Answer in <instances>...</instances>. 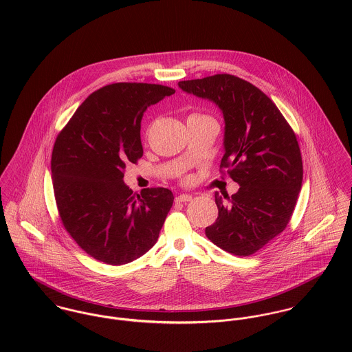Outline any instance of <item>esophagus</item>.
<instances>
[{
    "instance_id": "34e87169",
    "label": "esophagus",
    "mask_w": 352,
    "mask_h": 352,
    "mask_svg": "<svg viewBox=\"0 0 352 352\" xmlns=\"http://www.w3.org/2000/svg\"><path fill=\"white\" fill-rule=\"evenodd\" d=\"M191 199H192V195H190V194H180L179 197H176V201H179V203H186Z\"/></svg>"
}]
</instances>
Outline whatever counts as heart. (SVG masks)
<instances>
[{
	"label": "heart",
	"mask_w": 352,
	"mask_h": 352,
	"mask_svg": "<svg viewBox=\"0 0 352 352\" xmlns=\"http://www.w3.org/2000/svg\"><path fill=\"white\" fill-rule=\"evenodd\" d=\"M192 116H204V115H192Z\"/></svg>",
	"instance_id": "b5f03b06"
}]
</instances>
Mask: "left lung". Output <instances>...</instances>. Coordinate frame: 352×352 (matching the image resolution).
<instances>
[{
	"mask_svg": "<svg viewBox=\"0 0 352 352\" xmlns=\"http://www.w3.org/2000/svg\"><path fill=\"white\" fill-rule=\"evenodd\" d=\"M177 85L221 109V168H228L240 186L229 203L215 192L218 218L206 228V236L223 251L250 256L282 233L294 211L303 175L296 134L270 98L236 76L215 74Z\"/></svg>",
	"mask_w": 352,
	"mask_h": 352,
	"instance_id": "obj_1",
	"label": "left lung"
}]
</instances>
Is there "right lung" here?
I'll use <instances>...</instances> for the list:
<instances>
[{
	"instance_id": "1",
	"label": "right lung",
	"mask_w": 352,
	"mask_h": 352,
	"mask_svg": "<svg viewBox=\"0 0 352 352\" xmlns=\"http://www.w3.org/2000/svg\"><path fill=\"white\" fill-rule=\"evenodd\" d=\"M173 94L155 84L102 87L77 108L55 141L51 179L62 223L96 260L127 264L157 243L173 194L148 188L135 195L123 172L126 162L144 154V112Z\"/></svg>"
}]
</instances>
